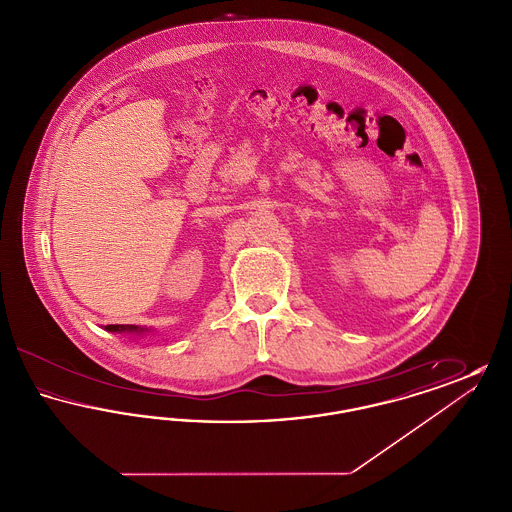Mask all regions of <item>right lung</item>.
Listing matches in <instances>:
<instances>
[{"label": "right lung", "instance_id": "obj_1", "mask_svg": "<svg viewBox=\"0 0 512 512\" xmlns=\"http://www.w3.org/2000/svg\"><path fill=\"white\" fill-rule=\"evenodd\" d=\"M105 330H109V332H146L144 328L130 326V324H126V326H122V324H109V326H105Z\"/></svg>", "mask_w": 512, "mask_h": 512}]
</instances>
